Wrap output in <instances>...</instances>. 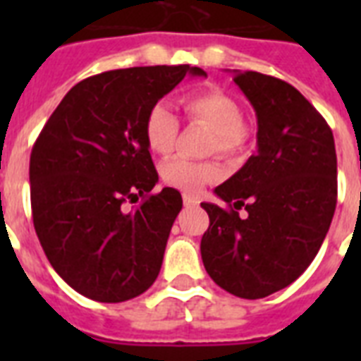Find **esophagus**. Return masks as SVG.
Returning <instances> with one entry per match:
<instances>
[{"label": "esophagus", "mask_w": 361, "mask_h": 361, "mask_svg": "<svg viewBox=\"0 0 361 361\" xmlns=\"http://www.w3.org/2000/svg\"><path fill=\"white\" fill-rule=\"evenodd\" d=\"M183 204H185L187 208H191V206H197L198 200L192 195H187V192H183Z\"/></svg>", "instance_id": "1"}]
</instances>
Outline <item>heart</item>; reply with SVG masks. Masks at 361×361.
<instances>
[{"mask_svg": "<svg viewBox=\"0 0 361 361\" xmlns=\"http://www.w3.org/2000/svg\"><path fill=\"white\" fill-rule=\"evenodd\" d=\"M189 118L214 130L212 152L232 155L247 142V129L243 125V110L236 99L221 90L197 92L185 99ZM180 130V121L169 104L159 101L152 104L144 120V138L153 153L166 155L174 149ZM163 180L169 185L185 192H198L209 181L219 180L221 169L214 161H191L174 157L163 164Z\"/></svg>", "mask_w": 361, "mask_h": 361, "instance_id": "heart-1", "label": "heart"}]
</instances>
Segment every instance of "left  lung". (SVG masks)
<instances>
[{"mask_svg": "<svg viewBox=\"0 0 361 361\" xmlns=\"http://www.w3.org/2000/svg\"><path fill=\"white\" fill-rule=\"evenodd\" d=\"M257 114V153L215 187L231 209L202 202L204 268L238 298L258 300L307 269L337 204V155L326 120L296 87L255 71H232ZM245 207L240 218L237 209Z\"/></svg>", "mask_w": 361, "mask_h": 361, "instance_id": "obj_1", "label": "left lung"}]
</instances>
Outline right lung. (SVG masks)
Wrapping results in <instances>:
<instances>
[{
    "label": "right lung",
    "instance_id": "obj_1",
    "mask_svg": "<svg viewBox=\"0 0 361 361\" xmlns=\"http://www.w3.org/2000/svg\"><path fill=\"white\" fill-rule=\"evenodd\" d=\"M191 65L106 71L69 90L30 157L31 212L44 255L82 296L118 303L157 279L181 195L159 181L144 138L147 110ZM141 204L125 212V202Z\"/></svg>",
    "mask_w": 361,
    "mask_h": 361
}]
</instances>
